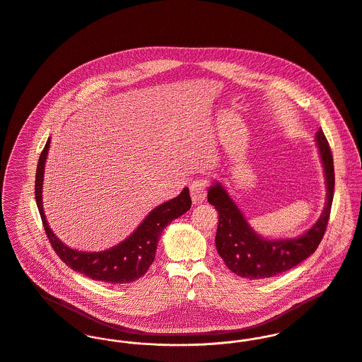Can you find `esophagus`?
Instances as JSON below:
<instances>
[{"mask_svg": "<svg viewBox=\"0 0 362 362\" xmlns=\"http://www.w3.org/2000/svg\"><path fill=\"white\" fill-rule=\"evenodd\" d=\"M206 180L194 179L190 185V196L194 204H200L206 197Z\"/></svg>", "mask_w": 362, "mask_h": 362, "instance_id": "1", "label": "esophagus"}]
</instances>
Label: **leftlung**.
<instances>
[{
	"label": "left lung",
	"instance_id": "1",
	"mask_svg": "<svg viewBox=\"0 0 362 362\" xmlns=\"http://www.w3.org/2000/svg\"><path fill=\"white\" fill-rule=\"evenodd\" d=\"M317 141L326 176L327 199L318 222L298 239L275 241L261 239L248 226L240 209L221 185L215 183L208 190V201L218 211L216 250L233 274L245 279L272 278L294 268L318 248L330 216L334 168L332 150L322 129L317 132Z\"/></svg>",
	"mask_w": 362,
	"mask_h": 362
}]
</instances>
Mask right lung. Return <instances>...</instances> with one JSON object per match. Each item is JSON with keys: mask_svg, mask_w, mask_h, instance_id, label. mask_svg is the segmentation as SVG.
I'll use <instances>...</instances> for the list:
<instances>
[{"mask_svg": "<svg viewBox=\"0 0 362 362\" xmlns=\"http://www.w3.org/2000/svg\"><path fill=\"white\" fill-rule=\"evenodd\" d=\"M49 147V140L45 143L41 151L35 196L37 208L40 212L41 222L57 255L74 271L97 281H105L111 284H123L137 281L141 278L153 264L156 258L157 245L161 238L162 230L176 218L187 212L192 206V199L189 196V189L186 187L177 197L166 201L153 209L148 216L140 223V226L121 244L101 252H83L66 247L64 243L57 239V236L48 228L41 202L42 189V175L44 163Z\"/></svg>", "mask_w": 362, "mask_h": 362, "instance_id": "right-lung-1", "label": "right lung"}]
</instances>
